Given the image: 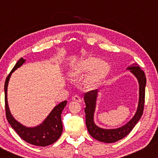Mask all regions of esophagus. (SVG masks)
<instances>
[{
  "instance_id": "1",
  "label": "esophagus",
  "mask_w": 158,
  "mask_h": 158,
  "mask_svg": "<svg viewBox=\"0 0 158 158\" xmlns=\"http://www.w3.org/2000/svg\"><path fill=\"white\" fill-rule=\"evenodd\" d=\"M73 101H77V102H81L82 101V99L80 96H74L73 97Z\"/></svg>"
}]
</instances>
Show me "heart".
I'll list each match as a JSON object with an SVG mask.
<instances>
[{"instance_id":"heart-1","label":"heart","mask_w":158,"mask_h":158,"mask_svg":"<svg viewBox=\"0 0 158 158\" xmlns=\"http://www.w3.org/2000/svg\"><path fill=\"white\" fill-rule=\"evenodd\" d=\"M110 71V65L106 61L99 60L98 58L89 57L79 62L69 71L70 78L77 79L83 77L86 73L84 85L88 89L96 88L101 81L107 76Z\"/></svg>"}]
</instances>
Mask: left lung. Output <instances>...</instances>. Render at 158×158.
Listing matches in <instances>:
<instances>
[{"label": "left lung", "mask_w": 158, "mask_h": 158, "mask_svg": "<svg viewBox=\"0 0 158 158\" xmlns=\"http://www.w3.org/2000/svg\"><path fill=\"white\" fill-rule=\"evenodd\" d=\"M127 70H130V73L135 75L139 83V101L135 115L123 126L116 129H104L97 126L94 122V114L99 90H94L84 94L86 127L90 136L100 142L113 143L123 139L130 133L143 114L146 86L145 74L137 63L131 64Z\"/></svg>", "instance_id": "1"}]
</instances>
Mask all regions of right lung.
<instances>
[{
  "instance_id": "obj_1",
  "label": "right lung",
  "mask_w": 158,
  "mask_h": 158,
  "mask_svg": "<svg viewBox=\"0 0 158 158\" xmlns=\"http://www.w3.org/2000/svg\"><path fill=\"white\" fill-rule=\"evenodd\" d=\"M26 62V60L22 57L16 62L14 68L10 71L9 75L6 77L4 86L5 91V107L6 118L8 123L15 131L18 134L21 139L28 143L36 146L46 147L55 143L59 139L62 132V124L61 114L62 110L65 107L67 101H64L54 107L52 111L49 114L46 118L37 126L28 127L21 124L16 120L10 113L8 104L7 90L8 85L11 74L15 70L22 65Z\"/></svg>"
}]
</instances>
